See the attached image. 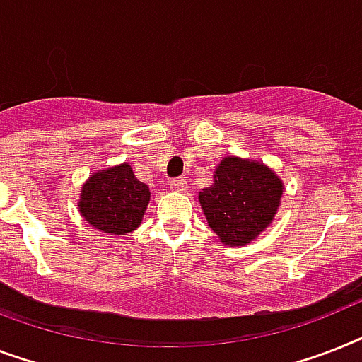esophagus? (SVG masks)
Returning a JSON list of instances; mask_svg holds the SVG:
<instances>
[{"instance_id":"obj_1","label":"esophagus","mask_w":362,"mask_h":362,"mask_svg":"<svg viewBox=\"0 0 362 362\" xmlns=\"http://www.w3.org/2000/svg\"><path fill=\"white\" fill-rule=\"evenodd\" d=\"M169 187H171L173 191H186L187 189V180L186 178H175V180L169 182Z\"/></svg>"}]
</instances>
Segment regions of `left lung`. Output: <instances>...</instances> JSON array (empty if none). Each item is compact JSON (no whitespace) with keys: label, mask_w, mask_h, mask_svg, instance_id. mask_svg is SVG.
I'll return each instance as SVG.
<instances>
[{"label":"left lung","mask_w":362,"mask_h":362,"mask_svg":"<svg viewBox=\"0 0 362 362\" xmlns=\"http://www.w3.org/2000/svg\"><path fill=\"white\" fill-rule=\"evenodd\" d=\"M283 180L260 161L223 158L214 184L199 191V202L210 228L225 245H247L272 225Z\"/></svg>","instance_id":"1"}]
</instances>
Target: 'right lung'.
<instances>
[{"label":"right lung","mask_w":362,"mask_h":362,"mask_svg":"<svg viewBox=\"0 0 362 362\" xmlns=\"http://www.w3.org/2000/svg\"><path fill=\"white\" fill-rule=\"evenodd\" d=\"M151 201L148 186L135 178L128 163L93 173L79 193V211L90 227L124 236L139 227Z\"/></svg>","instance_id":"1"}]
</instances>
